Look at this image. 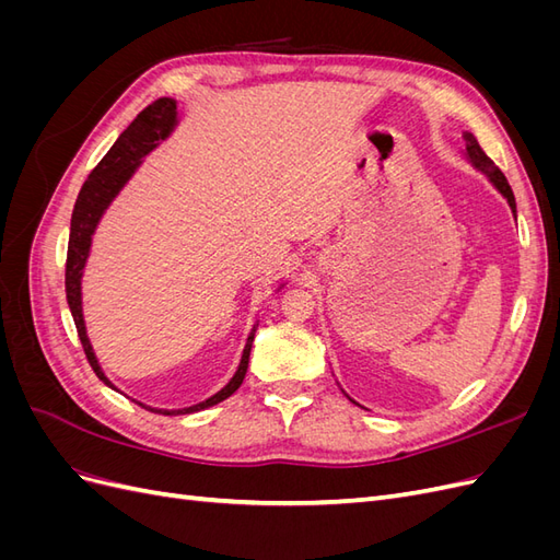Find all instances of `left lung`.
Returning a JSON list of instances; mask_svg holds the SVG:
<instances>
[{"mask_svg":"<svg viewBox=\"0 0 560 560\" xmlns=\"http://www.w3.org/2000/svg\"><path fill=\"white\" fill-rule=\"evenodd\" d=\"M463 138H465V142H467V156L471 159V163L477 165L479 171H483V173L490 177V182H493V184L498 186V191L506 198V202H510V208H512V210H514V214H516V200H514L512 186H510V182H506L504 173L500 171V167H498L493 161H490V159L483 154V149L479 147L477 138H474L471 132H465Z\"/></svg>","mask_w":560,"mask_h":560,"instance_id":"8db88e82","label":"left lung"}]
</instances>
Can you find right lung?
I'll use <instances>...</instances> for the list:
<instances>
[{
  "label": "right lung",
  "instance_id": "obj_1",
  "mask_svg": "<svg viewBox=\"0 0 560 560\" xmlns=\"http://www.w3.org/2000/svg\"><path fill=\"white\" fill-rule=\"evenodd\" d=\"M177 121V103L171 97H159L154 103L147 105L135 121L118 135V140L112 144V149L103 156L93 173L89 175V179L83 182L81 191L77 196L74 210H72V224H70V243H67V264H65V294H67V306L72 311L74 325H77V334L79 341L83 346V352H86V360L93 366V371L97 374L100 381H105L109 387H114L105 374L100 369L95 352L91 348V341L86 336V327H83V315H81V270L83 264H86L89 249H91V235L103 217L105 208L112 202V198L121 191V186L128 182V177L135 173V167L142 161V156H147L151 149L159 144V140L167 138V132L173 130ZM254 327L247 336V343L243 350V360L235 376L229 381L226 387L219 389L217 395H212L210 399L200 401L189 406V409H177V411H163V409H151V406L140 404L142 409H149L154 413H163V416H173V413H196L208 409V406H214L219 401H224L226 397H231L235 389L241 387L245 371H247V362H249V350H252V341H254Z\"/></svg>",
  "mask_w": 560,
  "mask_h": 560
}]
</instances>
